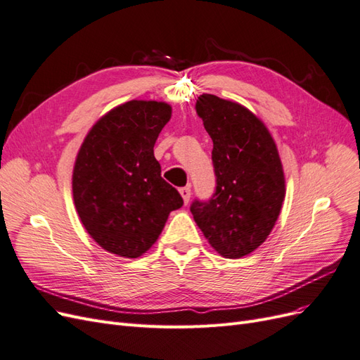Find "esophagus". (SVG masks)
Listing matches in <instances>:
<instances>
[{
	"mask_svg": "<svg viewBox=\"0 0 360 360\" xmlns=\"http://www.w3.org/2000/svg\"><path fill=\"white\" fill-rule=\"evenodd\" d=\"M179 192H180V195H181V198H183L184 204H188V202H189V198H191V186L180 188Z\"/></svg>",
	"mask_w": 360,
	"mask_h": 360,
	"instance_id": "esophagus-1",
	"label": "esophagus"
}]
</instances>
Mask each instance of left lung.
Masks as SVG:
<instances>
[{
	"label": "left lung",
	"mask_w": 360,
	"mask_h": 360,
	"mask_svg": "<svg viewBox=\"0 0 360 360\" xmlns=\"http://www.w3.org/2000/svg\"><path fill=\"white\" fill-rule=\"evenodd\" d=\"M213 141L216 191L193 219L217 254L242 258L266 242L285 198V177L266 124L243 105L201 94L195 105Z\"/></svg>",
	"instance_id": "obj_1"
}]
</instances>
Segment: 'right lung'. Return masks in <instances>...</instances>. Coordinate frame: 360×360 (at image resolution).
I'll return each mask as SVG.
<instances>
[{"label":"right lung","mask_w":360,"mask_h":360,"mask_svg":"<svg viewBox=\"0 0 360 360\" xmlns=\"http://www.w3.org/2000/svg\"><path fill=\"white\" fill-rule=\"evenodd\" d=\"M171 106L130 101L97 120L75 160L76 212L94 242L118 257L138 258L155 245L183 198L160 177L155 143Z\"/></svg>","instance_id":"add662e5"}]
</instances>
